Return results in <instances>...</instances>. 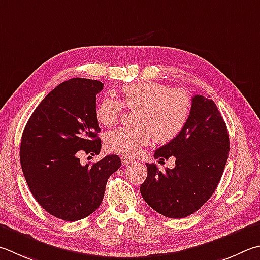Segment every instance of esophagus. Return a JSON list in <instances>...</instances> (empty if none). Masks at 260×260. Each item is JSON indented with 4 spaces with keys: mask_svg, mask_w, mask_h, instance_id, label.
<instances>
[{
    "mask_svg": "<svg viewBox=\"0 0 260 260\" xmlns=\"http://www.w3.org/2000/svg\"><path fill=\"white\" fill-rule=\"evenodd\" d=\"M121 162H122V165H124V166H127V165L133 164L134 160L131 159V158H127V157H122L121 158Z\"/></svg>",
    "mask_w": 260,
    "mask_h": 260,
    "instance_id": "obj_1",
    "label": "esophagus"
}]
</instances>
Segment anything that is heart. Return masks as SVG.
<instances>
[{
	"label": "heart",
	"instance_id": "1",
	"mask_svg": "<svg viewBox=\"0 0 260 260\" xmlns=\"http://www.w3.org/2000/svg\"><path fill=\"white\" fill-rule=\"evenodd\" d=\"M121 102L136 109L131 127L108 132L105 148L110 152L133 157L153 139L167 143L183 129L191 111V98L183 88L145 81L124 85L120 88ZM122 105L111 98H103L95 107V118L102 126H114L121 116Z\"/></svg>",
	"mask_w": 260,
	"mask_h": 260
}]
</instances>
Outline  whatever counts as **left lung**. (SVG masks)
I'll use <instances>...</instances> for the list:
<instances>
[{"instance_id":"left-lung-1","label":"left lung","mask_w":260,"mask_h":260,"mask_svg":"<svg viewBox=\"0 0 260 260\" xmlns=\"http://www.w3.org/2000/svg\"><path fill=\"white\" fill-rule=\"evenodd\" d=\"M229 151L228 127L218 108L211 99L194 95L185 126L154 152L161 161L175 158V167L162 173L154 164H146L148 176L141 194L151 208L169 218L190 216L215 192Z\"/></svg>"}]
</instances>
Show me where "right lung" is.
Segmentation results:
<instances>
[{
	"mask_svg": "<svg viewBox=\"0 0 260 260\" xmlns=\"http://www.w3.org/2000/svg\"><path fill=\"white\" fill-rule=\"evenodd\" d=\"M103 84L73 78L58 85L32 112L23 129L20 164L36 201L52 216L67 221L95 211L108 178L121 166L117 154L82 166L79 154H99L101 140L95 118L96 94Z\"/></svg>",
	"mask_w": 260,
	"mask_h": 260,
	"instance_id": "1",
	"label": "right lung"
}]
</instances>
